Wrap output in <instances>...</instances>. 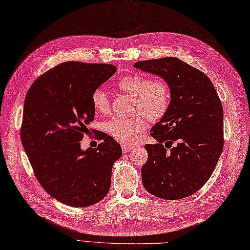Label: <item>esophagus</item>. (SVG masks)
Returning a JSON list of instances; mask_svg holds the SVG:
<instances>
[{
  "instance_id": "1",
  "label": "esophagus",
  "mask_w": 250,
  "mask_h": 250,
  "mask_svg": "<svg viewBox=\"0 0 250 250\" xmlns=\"http://www.w3.org/2000/svg\"><path fill=\"white\" fill-rule=\"evenodd\" d=\"M131 149H133V146L126 145V144L122 145V150H123V153H128V151H130Z\"/></svg>"
}]
</instances>
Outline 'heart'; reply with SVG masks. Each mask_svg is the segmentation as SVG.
<instances>
[{
	"label": "heart",
	"instance_id": "obj_1",
	"mask_svg": "<svg viewBox=\"0 0 250 250\" xmlns=\"http://www.w3.org/2000/svg\"><path fill=\"white\" fill-rule=\"evenodd\" d=\"M117 88L135 96L133 111L140 112L132 118L114 117L105 123V130L119 142L131 143L138 133L146 128L144 115L149 121H158L167 114L171 106V88L163 79L127 75L118 81ZM91 103L96 113L107 114L110 111V102L104 90L95 89L91 95Z\"/></svg>",
	"mask_w": 250,
	"mask_h": 250
}]
</instances>
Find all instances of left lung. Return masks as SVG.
I'll use <instances>...</instances> for the list:
<instances>
[{
  "label": "left lung",
  "instance_id": "left-lung-1",
  "mask_svg": "<svg viewBox=\"0 0 250 250\" xmlns=\"http://www.w3.org/2000/svg\"><path fill=\"white\" fill-rule=\"evenodd\" d=\"M161 76L171 88V106L153 126L156 144H146L141 168L145 190L167 200L196 193L209 180L224 148L223 106L209 77L175 57L135 63Z\"/></svg>",
  "mask_w": 250,
  "mask_h": 250
}]
</instances>
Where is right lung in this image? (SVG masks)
<instances>
[{"mask_svg": "<svg viewBox=\"0 0 250 250\" xmlns=\"http://www.w3.org/2000/svg\"><path fill=\"white\" fill-rule=\"evenodd\" d=\"M115 71L112 64L62 62L36 79L24 101V150L39 184L64 205L92 206L110 188L121 145L101 131L96 148L83 150L81 141L94 119L91 95Z\"/></svg>", "mask_w": 250, "mask_h": 250, "instance_id": "add662e5", "label": "right lung"}]
</instances>
